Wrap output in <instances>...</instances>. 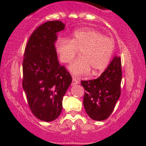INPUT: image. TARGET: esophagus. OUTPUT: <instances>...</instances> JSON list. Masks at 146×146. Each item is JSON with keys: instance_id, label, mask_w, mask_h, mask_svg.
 <instances>
[{"instance_id": "esophagus-1", "label": "esophagus", "mask_w": 146, "mask_h": 146, "mask_svg": "<svg viewBox=\"0 0 146 146\" xmlns=\"http://www.w3.org/2000/svg\"><path fill=\"white\" fill-rule=\"evenodd\" d=\"M72 78H73V82H72V85H77V84L79 83V80L76 76H72Z\"/></svg>"}]
</instances>
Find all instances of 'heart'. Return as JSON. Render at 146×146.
Listing matches in <instances>:
<instances>
[{"label": "heart", "mask_w": 146, "mask_h": 146, "mask_svg": "<svg viewBox=\"0 0 146 146\" xmlns=\"http://www.w3.org/2000/svg\"><path fill=\"white\" fill-rule=\"evenodd\" d=\"M114 46L112 40L98 31L82 29L76 31L70 40L58 39L56 51L61 62L68 64L80 51V57L69 66V70L78 76L88 74L92 70L93 76H98L108 66Z\"/></svg>", "instance_id": "b5f03b06"}]
</instances>
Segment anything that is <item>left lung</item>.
Instances as JSON below:
<instances>
[{
  "mask_svg": "<svg viewBox=\"0 0 146 146\" xmlns=\"http://www.w3.org/2000/svg\"><path fill=\"white\" fill-rule=\"evenodd\" d=\"M121 62L116 56L98 78L82 80L85 90L83 105L87 114L95 121H103L112 113L121 95Z\"/></svg>",
  "mask_w": 146,
  "mask_h": 146,
  "instance_id": "obj_1",
  "label": "left lung"
}]
</instances>
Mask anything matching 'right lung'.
I'll return each mask as SVG.
<instances>
[{
    "label": "right lung",
    "mask_w": 146,
    "mask_h": 146,
    "mask_svg": "<svg viewBox=\"0 0 146 146\" xmlns=\"http://www.w3.org/2000/svg\"><path fill=\"white\" fill-rule=\"evenodd\" d=\"M64 29L58 20L44 23L32 34L25 51L23 89L32 112L44 121L58 118L72 82L70 73L59 64L55 48L57 35Z\"/></svg>",
    "instance_id": "right-lung-1"
}]
</instances>
